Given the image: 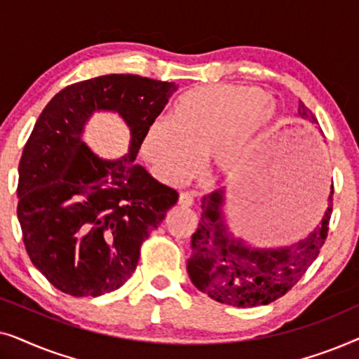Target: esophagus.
<instances>
[{
    "instance_id": "obj_1",
    "label": "esophagus",
    "mask_w": 359,
    "mask_h": 359,
    "mask_svg": "<svg viewBox=\"0 0 359 359\" xmlns=\"http://www.w3.org/2000/svg\"><path fill=\"white\" fill-rule=\"evenodd\" d=\"M180 204L183 205V208H191V205L194 204L193 194H191V193H181L180 194Z\"/></svg>"
}]
</instances>
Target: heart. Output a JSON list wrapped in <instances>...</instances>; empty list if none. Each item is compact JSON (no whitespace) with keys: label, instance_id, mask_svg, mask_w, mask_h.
<instances>
[{"label":"heart","instance_id":"obj_1","mask_svg":"<svg viewBox=\"0 0 359 359\" xmlns=\"http://www.w3.org/2000/svg\"><path fill=\"white\" fill-rule=\"evenodd\" d=\"M271 116V101L258 88H193L173 102L168 117H156L147 126L142 155L165 183L186 178L198 165L201 151L210 171L227 173Z\"/></svg>","mask_w":359,"mask_h":359}]
</instances>
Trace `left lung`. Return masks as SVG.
<instances>
[{"label": "left lung", "instance_id": "obj_1", "mask_svg": "<svg viewBox=\"0 0 359 359\" xmlns=\"http://www.w3.org/2000/svg\"><path fill=\"white\" fill-rule=\"evenodd\" d=\"M299 116L318 124L312 111L299 101ZM224 191L203 198V212L191 237L188 273L199 291L233 307L266 306L296 286L316 262L328 235L333 186L322 224L306 240L281 250H250L225 230L220 205Z\"/></svg>", "mask_w": 359, "mask_h": 359}]
</instances>
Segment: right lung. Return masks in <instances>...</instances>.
<instances>
[{"label":"right lung","instance_id":"right-lung-1","mask_svg":"<svg viewBox=\"0 0 359 359\" xmlns=\"http://www.w3.org/2000/svg\"><path fill=\"white\" fill-rule=\"evenodd\" d=\"M176 90L170 81L104 75L63 88L39 116L19 161L18 219L32 264L58 291L97 297L119 289L178 201L134 163L147 126ZM97 109L117 110L131 127L130 154L116 162L97 159L81 140Z\"/></svg>","mask_w":359,"mask_h":359}]
</instances>
